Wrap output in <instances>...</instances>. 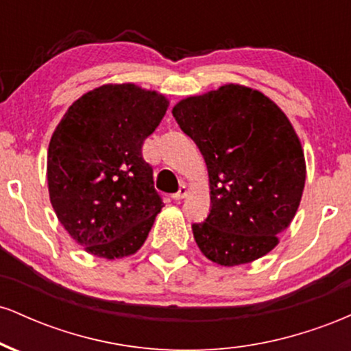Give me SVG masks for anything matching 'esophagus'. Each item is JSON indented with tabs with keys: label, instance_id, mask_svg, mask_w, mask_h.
Wrapping results in <instances>:
<instances>
[{
	"label": "esophagus",
	"instance_id": "esophagus-1",
	"mask_svg": "<svg viewBox=\"0 0 351 351\" xmlns=\"http://www.w3.org/2000/svg\"><path fill=\"white\" fill-rule=\"evenodd\" d=\"M186 195H188V188L184 186H180V189L178 191L175 193V195H173V199H176V201H180V199H183V198H186Z\"/></svg>",
	"mask_w": 351,
	"mask_h": 351
}]
</instances>
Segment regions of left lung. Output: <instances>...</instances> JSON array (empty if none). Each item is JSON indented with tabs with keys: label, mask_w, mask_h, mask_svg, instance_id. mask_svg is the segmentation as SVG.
Instances as JSON below:
<instances>
[{
	"label": "left lung",
	"mask_w": 351,
	"mask_h": 351,
	"mask_svg": "<svg viewBox=\"0 0 351 351\" xmlns=\"http://www.w3.org/2000/svg\"><path fill=\"white\" fill-rule=\"evenodd\" d=\"M173 117L208 167L211 209L193 224L201 252L232 267L271 252L305 186V158L292 123L271 99L228 84L183 99Z\"/></svg>",
	"instance_id": "8db88e82"
}]
</instances>
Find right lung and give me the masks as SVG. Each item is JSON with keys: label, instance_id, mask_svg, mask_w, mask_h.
Listing matches in <instances>:
<instances>
[{"label": "right lung", "instance_id": "add662e5", "mask_svg": "<svg viewBox=\"0 0 351 351\" xmlns=\"http://www.w3.org/2000/svg\"><path fill=\"white\" fill-rule=\"evenodd\" d=\"M168 100L135 84H107L67 108L47 150L51 204L64 229L104 259L142 247L162 211L145 138L167 114Z\"/></svg>", "mask_w": 351, "mask_h": 351}]
</instances>
